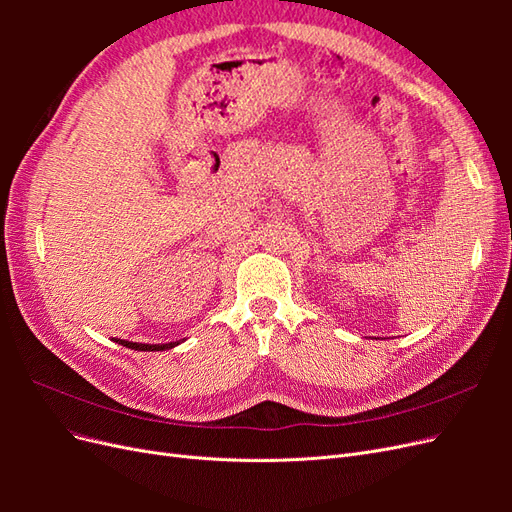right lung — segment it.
I'll list each match as a JSON object with an SVG mask.
<instances>
[{
  "label": "right lung",
  "mask_w": 512,
  "mask_h": 512,
  "mask_svg": "<svg viewBox=\"0 0 512 512\" xmlns=\"http://www.w3.org/2000/svg\"><path fill=\"white\" fill-rule=\"evenodd\" d=\"M117 344L132 348V350H143V352H153V350H168L175 348L177 342H168V344H136V342H126V339H117Z\"/></svg>",
  "instance_id": "add662e5"
}]
</instances>
